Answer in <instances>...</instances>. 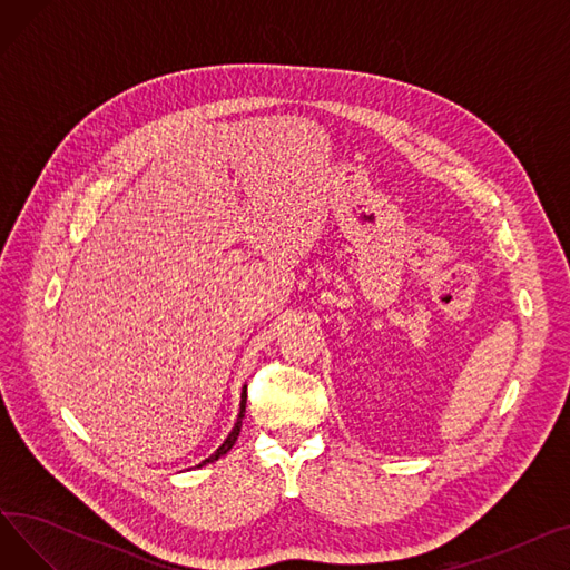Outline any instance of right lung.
<instances>
[{
	"label": "right lung",
	"instance_id": "obj_1",
	"mask_svg": "<svg viewBox=\"0 0 570 570\" xmlns=\"http://www.w3.org/2000/svg\"><path fill=\"white\" fill-rule=\"evenodd\" d=\"M245 404H247V387L243 391V397H239V413H237V421H235V425H233V430H230V434L224 439V443L217 448V451L209 455L207 460H203L198 466H203V464H209V462H215V460H219L222 455H226L230 448H233V443L237 441V436H239V428H243V417H245Z\"/></svg>",
	"mask_w": 570,
	"mask_h": 570
}]
</instances>
